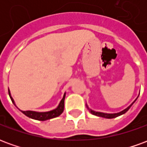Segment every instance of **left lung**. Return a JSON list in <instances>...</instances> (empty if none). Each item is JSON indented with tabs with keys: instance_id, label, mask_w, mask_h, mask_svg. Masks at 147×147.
Here are the masks:
<instances>
[{
	"instance_id": "8db88e82",
	"label": "left lung",
	"mask_w": 147,
	"mask_h": 147,
	"mask_svg": "<svg viewBox=\"0 0 147 147\" xmlns=\"http://www.w3.org/2000/svg\"><path fill=\"white\" fill-rule=\"evenodd\" d=\"M135 101V102H136ZM134 102H133L131 105H130L127 108H126L124 110L121 111V112H120V113H100V112H95V111H93L91 110V109H90L88 107V109L90 110V112L91 113L93 114V115H95V116H98V117H104V118H108V119H112V118H115V117H119V116H120V115H123V114H124L126 112H127L128 111V109H129L130 108H131V106L134 104Z\"/></svg>"
}]
</instances>
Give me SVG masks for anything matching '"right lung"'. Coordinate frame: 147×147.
Returning a JSON list of instances; mask_svg holds the SVG:
<instances>
[{"label":"right lung","instance_id":"add662e5","mask_svg":"<svg viewBox=\"0 0 147 147\" xmlns=\"http://www.w3.org/2000/svg\"><path fill=\"white\" fill-rule=\"evenodd\" d=\"M8 94L10 96L11 102H13L15 105L14 100L11 97L9 90H8ZM64 98H65V94H64V97H63V98H62L60 104L57 106V108L53 110L49 111V112H43V113H38V112H34V111H21V112L24 114H25L27 117H30V118L34 119V120H42V121L49 120V119L60 116L63 113L64 108Z\"/></svg>","mask_w":147,"mask_h":147}]
</instances>
